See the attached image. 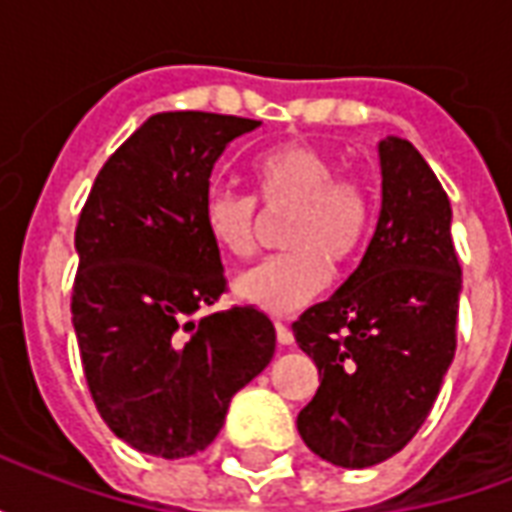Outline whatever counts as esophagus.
<instances>
[{
  "mask_svg": "<svg viewBox=\"0 0 512 512\" xmlns=\"http://www.w3.org/2000/svg\"><path fill=\"white\" fill-rule=\"evenodd\" d=\"M274 329H277V343L279 345H290V343H293V332H290L285 323L277 321V323H274Z\"/></svg>",
  "mask_w": 512,
  "mask_h": 512,
  "instance_id": "1",
  "label": "esophagus"
}]
</instances>
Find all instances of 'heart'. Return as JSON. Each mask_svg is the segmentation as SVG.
Returning <instances> with one entry per match:
<instances>
[{
    "label": "heart",
    "mask_w": 512,
    "mask_h": 512,
    "mask_svg": "<svg viewBox=\"0 0 512 512\" xmlns=\"http://www.w3.org/2000/svg\"><path fill=\"white\" fill-rule=\"evenodd\" d=\"M329 153L304 142L266 150L252 164L255 200L263 211L288 208L279 241L288 252L266 257L235 279V293L257 310L293 315L329 282V263L343 266L362 249L373 219L367 189L337 175ZM230 189L205 191L200 222L211 244L230 257L255 249L257 205Z\"/></svg>",
    "instance_id": "b5f03b06"
}]
</instances>
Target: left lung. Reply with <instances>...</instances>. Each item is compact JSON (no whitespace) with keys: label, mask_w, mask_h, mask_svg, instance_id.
I'll list each match as a JSON object with an SVG mask.
<instances>
[{"label":"left lung","mask_w":512,"mask_h":512,"mask_svg":"<svg viewBox=\"0 0 512 512\" xmlns=\"http://www.w3.org/2000/svg\"><path fill=\"white\" fill-rule=\"evenodd\" d=\"M378 161L381 213L365 257L293 323L321 376L296 425L318 458L343 469L376 466L414 439L455 356L450 200L408 139H381Z\"/></svg>","instance_id":"obj_1"}]
</instances>
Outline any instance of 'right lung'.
I'll return each mask as SVG.
<instances>
[{
    "label": "right lung",
    "mask_w": 512,
    "mask_h": 512,
    "mask_svg": "<svg viewBox=\"0 0 512 512\" xmlns=\"http://www.w3.org/2000/svg\"><path fill=\"white\" fill-rule=\"evenodd\" d=\"M260 120L147 117L98 172L76 224L73 329L95 408L117 439L158 458L205 450L230 400L274 356L266 312L194 321L227 288L200 222L213 164Z\"/></svg>",
    "instance_id": "add662e5"
}]
</instances>
